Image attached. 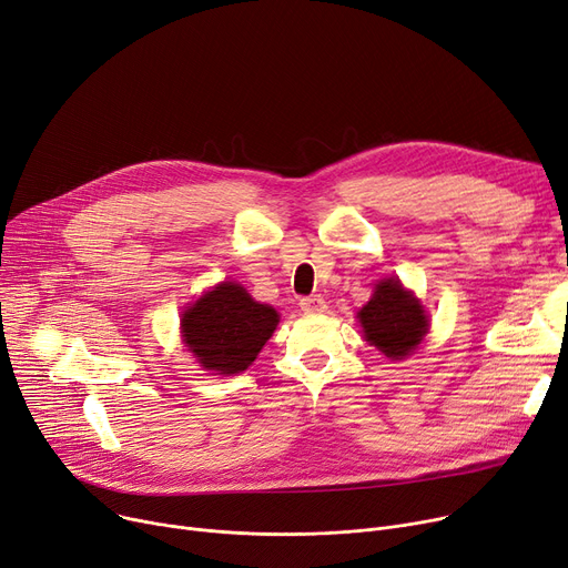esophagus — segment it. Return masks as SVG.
<instances>
[{"instance_id": "34e87169", "label": "esophagus", "mask_w": 568, "mask_h": 568, "mask_svg": "<svg viewBox=\"0 0 568 568\" xmlns=\"http://www.w3.org/2000/svg\"><path fill=\"white\" fill-rule=\"evenodd\" d=\"M300 306H302V311H304V313H308V315H317V313H322V311L326 308V302L322 300L320 294H313V296H304V300L300 302Z\"/></svg>"}]
</instances>
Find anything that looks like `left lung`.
I'll return each mask as SVG.
<instances>
[{
    "label": "left lung",
    "mask_w": 568,
    "mask_h": 568,
    "mask_svg": "<svg viewBox=\"0 0 568 568\" xmlns=\"http://www.w3.org/2000/svg\"><path fill=\"white\" fill-rule=\"evenodd\" d=\"M364 338L389 359H405L428 334V315L416 296L398 278L375 285L371 302L356 313Z\"/></svg>",
    "instance_id": "8db88e82"
}]
</instances>
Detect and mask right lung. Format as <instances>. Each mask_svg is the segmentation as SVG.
I'll use <instances>...</instances> for the list:
<instances>
[{
    "label": "right lung",
    "mask_w": 568,
    "mask_h": 568,
    "mask_svg": "<svg viewBox=\"0 0 568 568\" xmlns=\"http://www.w3.org/2000/svg\"><path fill=\"white\" fill-rule=\"evenodd\" d=\"M278 313L255 302L239 283H219L182 313V338L204 371H246L272 338Z\"/></svg>",
    "instance_id": "1"
}]
</instances>
